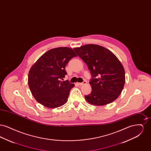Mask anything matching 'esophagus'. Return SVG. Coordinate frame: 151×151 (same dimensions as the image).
<instances>
[{"instance_id": "1", "label": "esophagus", "mask_w": 151, "mask_h": 151, "mask_svg": "<svg viewBox=\"0 0 151 151\" xmlns=\"http://www.w3.org/2000/svg\"><path fill=\"white\" fill-rule=\"evenodd\" d=\"M77 84H78L79 86H83V85H84V84H86V81H84L83 83H78Z\"/></svg>"}]
</instances>
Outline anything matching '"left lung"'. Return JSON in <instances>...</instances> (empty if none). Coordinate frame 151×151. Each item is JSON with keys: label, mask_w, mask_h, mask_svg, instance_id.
<instances>
[{"label": "left lung", "mask_w": 151, "mask_h": 151, "mask_svg": "<svg viewBox=\"0 0 151 151\" xmlns=\"http://www.w3.org/2000/svg\"><path fill=\"white\" fill-rule=\"evenodd\" d=\"M91 73L89 83L92 92L86 95L89 103L105 105L115 100L122 92L125 83V72L121 63L107 49L94 44L74 48Z\"/></svg>", "instance_id": "obj_1"}]
</instances>
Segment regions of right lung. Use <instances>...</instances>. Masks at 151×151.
<instances>
[{"label": "right lung", "instance_id": "add662e5", "mask_svg": "<svg viewBox=\"0 0 151 151\" xmlns=\"http://www.w3.org/2000/svg\"><path fill=\"white\" fill-rule=\"evenodd\" d=\"M77 57L69 47H60L47 51L30 69L28 85L36 101L45 107L56 108L65 104L71 88L75 86L63 80L65 66Z\"/></svg>", "mask_w": 151, "mask_h": 151}]
</instances>
